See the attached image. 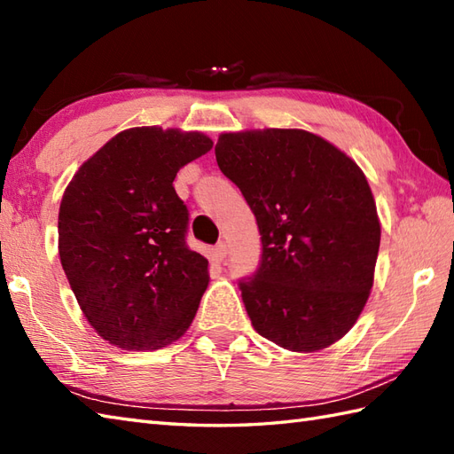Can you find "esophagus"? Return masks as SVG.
Returning a JSON list of instances; mask_svg holds the SVG:
<instances>
[{"instance_id": "1", "label": "esophagus", "mask_w": 454, "mask_h": 454, "mask_svg": "<svg viewBox=\"0 0 454 454\" xmlns=\"http://www.w3.org/2000/svg\"><path fill=\"white\" fill-rule=\"evenodd\" d=\"M226 255H228V246H226V241H218V244L215 246V249H213V257H215V261L216 262H223L224 259H226Z\"/></svg>"}]
</instances>
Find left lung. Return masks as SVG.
I'll return each mask as SVG.
<instances>
[{
  "label": "left lung",
  "mask_w": 454,
  "mask_h": 454,
  "mask_svg": "<svg viewBox=\"0 0 454 454\" xmlns=\"http://www.w3.org/2000/svg\"><path fill=\"white\" fill-rule=\"evenodd\" d=\"M215 154L259 226V267L239 280L255 331L292 352L342 339L370 298L381 241L364 172L303 129L223 133Z\"/></svg>",
  "instance_id": "8db88e82"
}]
</instances>
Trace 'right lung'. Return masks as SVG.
Here are the masks:
<instances>
[{
  "instance_id": "obj_1",
  "label": "right lung",
  "mask_w": 454,
  "mask_h": 454,
  "mask_svg": "<svg viewBox=\"0 0 454 454\" xmlns=\"http://www.w3.org/2000/svg\"><path fill=\"white\" fill-rule=\"evenodd\" d=\"M207 135L118 133L73 176L59 205V259L84 317L123 350H158L192 325L208 261L187 247L189 210L174 189Z\"/></svg>"
}]
</instances>
